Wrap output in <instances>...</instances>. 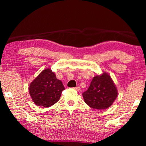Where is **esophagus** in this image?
<instances>
[{
  "label": "esophagus",
  "instance_id": "esophagus-1",
  "mask_svg": "<svg viewBox=\"0 0 146 146\" xmlns=\"http://www.w3.org/2000/svg\"><path fill=\"white\" fill-rule=\"evenodd\" d=\"M74 90H76V91H80V87H79V86H76V88H74Z\"/></svg>",
  "mask_w": 146,
  "mask_h": 146
}]
</instances>
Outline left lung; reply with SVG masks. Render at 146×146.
<instances>
[{
	"mask_svg": "<svg viewBox=\"0 0 146 146\" xmlns=\"http://www.w3.org/2000/svg\"><path fill=\"white\" fill-rule=\"evenodd\" d=\"M84 102L94 109L110 107L117 96V90L110 75L104 72L93 78L88 89L82 94Z\"/></svg>",
	"mask_w": 146,
	"mask_h": 146,
	"instance_id": "1",
	"label": "left lung"
}]
</instances>
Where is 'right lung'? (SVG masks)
I'll use <instances>...</instances> for the list:
<instances>
[{
    "instance_id": "1",
    "label": "right lung",
    "mask_w": 146,
    "mask_h": 146,
    "mask_svg": "<svg viewBox=\"0 0 146 146\" xmlns=\"http://www.w3.org/2000/svg\"><path fill=\"white\" fill-rule=\"evenodd\" d=\"M64 90L62 82L49 68L42 71L29 86V94L33 102L46 108L56 103Z\"/></svg>"
}]
</instances>
